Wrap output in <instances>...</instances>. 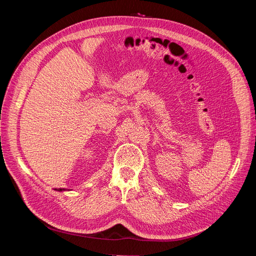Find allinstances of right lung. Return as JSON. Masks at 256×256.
<instances>
[{
  "label": "right lung",
  "mask_w": 256,
  "mask_h": 256,
  "mask_svg": "<svg viewBox=\"0 0 256 256\" xmlns=\"http://www.w3.org/2000/svg\"><path fill=\"white\" fill-rule=\"evenodd\" d=\"M56 190H58V191H64L65 189H56Z\"/></svg>",
  "instance_id": "obj_1"
}]
</instances>
